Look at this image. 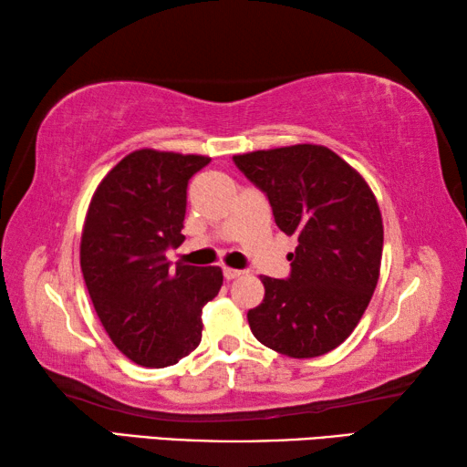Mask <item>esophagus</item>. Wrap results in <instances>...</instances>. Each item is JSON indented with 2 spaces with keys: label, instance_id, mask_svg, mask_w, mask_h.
I'll return each instance as SVG.
<instances>
[{
  "label": "esophagus",
  "instance_id": "obj_1",
  "mask_svg": "<svg viewBox=\"0 0 467 467\" xmlns=\"http://www.w3.org/2000/svg\"><path fill=\"white\" fill-rule=\"evenodd\" d=\"M223 274H224L226 280H234V278H241L244 272L243 270H233V267H224Z\"/></svg>",
  "mask_w": 467,
  "mask_h": 467
}]
</instances>
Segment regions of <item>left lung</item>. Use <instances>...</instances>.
Wrapping results in <instances>:
<instances>
[{
  "label": "left lung",
  "instance_id": "left-lung-1",
  "mask_svg": "<svg viewBox=\"0 0 467 467\" xmlns=\"http://www.w3.org/2000/svg\"><path fill=\"white\" fill-rule=\"evenodd\" d=\"M270 200L282 233L295 234L290 278L262 275L265 296L247 313L259 342L290 358L334 350L358 326L377 288L383 220L357 169L317 144L233 156Z\"/></svg>",
  "mask_w": 467,
  "mask_h": 467
}]
</instances>
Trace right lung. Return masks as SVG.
Masks as SVG:
<instances>
[{
  "instance_id": "right-lung-1",
  "label": "right lung",
  "mask_w": 467,
  "mask_h": 467,
  "mask_svg": "<svg viewBox=\"0 0 467 467\" xmlns=\"http://www.w3.org/2000/svg\"><path fill=\"white\" fill-rule=\"evenodd\" d=\"M208 156L141 148L100 181L86 212L80 265L102 327L130 360L162 368L202 342V309L223 286L216 265L177 264L187 183Z\"/></svg>"
}]
</instances>
